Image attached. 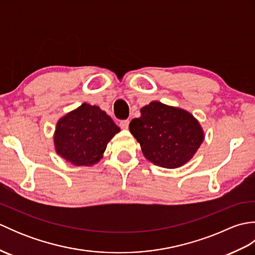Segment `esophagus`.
<instances>
[{"label":"esophagus","instance_id":"1","mask_svg":"<svg viewBox=\"0 0 255 255\" xmlns=\"http://www.w3.org/2000/svg\"><path fill=\"white\" fill-rule=\"evenodd\" d=\"M119 126H121L122 129H127L129 126V119H124V121H121Z\"/></svg>","mask_w":255,"mask_h":255}]
</instances>
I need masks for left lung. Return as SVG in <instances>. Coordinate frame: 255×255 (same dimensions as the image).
Listing matches in <instances>:
<instances>
[{
	"label": "left lung",
	"mask_w": 255,
	"mask_h": 255,
	"mask_svg": "<svg viewBox=\"0 0 255 255\" xmlns=\"http://www.w3.org/2000/svg\"><path fill=\"white\" fill-rule=\"evenodd\" d=\"M129 129L149 161L166 169L182 166L193 158L204 140L198 122L188 112L151 102L141 108Z\"/></svg>",
	"instance_id": "1"
}]
</instances>
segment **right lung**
<instances>
[{"label":"right lung","mask_w":255,"mask_h":255,"mask_svg":"<svg viewBox=\"0 0 255 255\" xmlns=\"http://www.w3.org/2000/svg\"><path fill=\"white\" fill-rule=\"evenodd\" d=\"M121 129L100 107L86 104L57 124V152L74 165H92L102 158L107 143Z\"/></svg>","instance_id":"obj_1"}]
</instances>
